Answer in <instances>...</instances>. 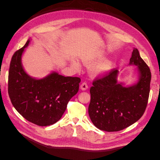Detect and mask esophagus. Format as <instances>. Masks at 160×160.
<instances>
[{"label":"esophagus","mask_w":160,"mask_h":160,"mask_svg":"<svg viewBox=\"0 0 160 160\" xmlns=\"http://www.w3.org/2000/svg\"><path fill=\"white\" fill-rule=\"evenodd\" d=\"M80 88H81V90L85 91V90L88 89V84H87V83H85V82H83V83H82L81 84Z\"/></svg>","instance_id":"obj_1"}]
</instances>
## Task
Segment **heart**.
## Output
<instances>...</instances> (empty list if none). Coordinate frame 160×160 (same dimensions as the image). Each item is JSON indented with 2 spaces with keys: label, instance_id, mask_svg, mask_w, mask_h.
Masks as SVG:
<instances>
[{
  "label": "heart",
  "instance_id": "b5f03b06",
  "mask_svg": "<svg viewBox=\"0 0 160 160\" xmlns=\"http://www.w3.org/2000/svg\"><path fill=\"white\" fill-rule=\"evenodd\" d=\"M99 60V57H83L82 58V62L83 63L88 67H90L95 65L97 62ZM71 66L75 70H79L80 69V65L79 62L76 61H72L71 62ZM113 66V63L111 61H106L100 64L94 65L89 69V72L92 76H98L105 74V72L109 71Z\"/></svg>",
  "mask_w": 160,
  "mask_h": 160
}]
</instances>
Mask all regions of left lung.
Here are the masks:
<instances>
[{"mask_svg": "<svg viewBox=\"0 0 160 160\" xmlns=\"http://www.w3.org/2000/svg\"><path fill=\"white\" fill-rule=\"evenodd\" d=\"M129 65L137 66L138 80L132 85L118 82L119 71L113 69L93 81L90 89L88 111L92 123L105 132H118L142 118L149 94L151 72L134 48Z\"/></svg>", "mask_w": 160, "mask_h": 160, "instance_id": "8db88e82", "label": "left lung"}]
</instances>
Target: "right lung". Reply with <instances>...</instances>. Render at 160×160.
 <instances>
[{
  "instance_id": "right-lung-1",
  "label": "right lung",
  "mask_w": 160,
  "mask_h": 160,
  "mask_svg": "<svg viewBox=\"0 0 160 160\" xmlns=\"http://www.w3.org/2000/svg\"><path fill=\"white\" fill-rule=\"evenodd\" d=\"M26 44L13 55L8 72V95L14 108L22 117L39 126L59 121L69 100L79 91V77H65L52 71L37 79L28 75L22 64Z\"/></svg>"
}]
</instances>
